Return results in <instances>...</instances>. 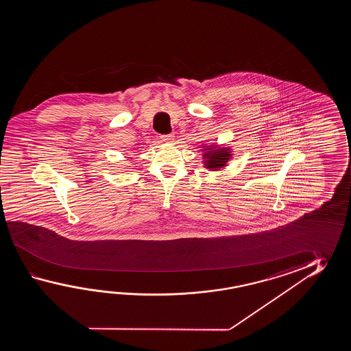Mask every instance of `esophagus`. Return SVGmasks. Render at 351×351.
I'll return each instance as SVG.
<instances>
[{
    "mask_svg": "<svg viewBox=\"0 0 351 351\" xmlns=\"http://www.w3.org/2000/svg\"><path fill=\"white\" fill-rule=\"evenodd\" d=\"M173 138H174V136H173L172 134L160 135V139H162V141H163V142H167V143L172 142Z\"/></svg>",
    "mask_w": 351,
    "mask_h": 351,
    "instance_id": "obj_1",
    "label": "esophagus"
}]
</instances>
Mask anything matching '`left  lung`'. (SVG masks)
Segmentation results:
<instances>
[{
  "label": "left lung",
  "instance_id": "left-lung-1",
  "mask_svg": "<svg viewBox=\"0 0 351 351\" xmlns=\"http://www.w3.org/2000/svg\"><path fill=\"white\" fill-rule=\"evenodd\" d=\"M203 154L204 157V165L206 168L212 169V171H218L222 167L227 165V162L231 159V152L230 148H218L217 145H209Z\"/></svg>",
  "mask_w": 351,
  "mask_h": 351
}]
</instances>
